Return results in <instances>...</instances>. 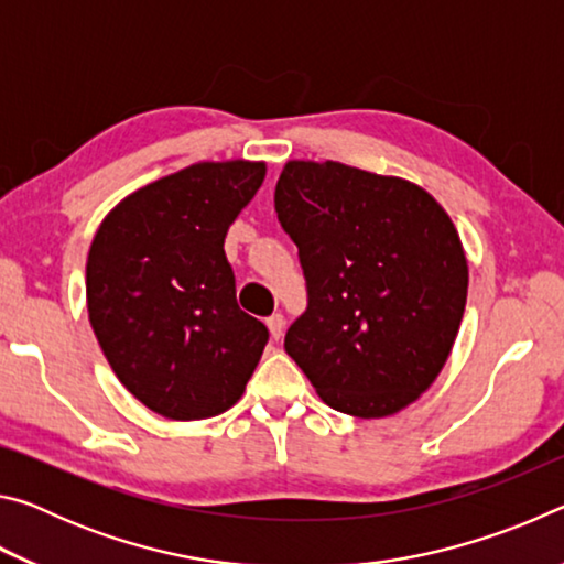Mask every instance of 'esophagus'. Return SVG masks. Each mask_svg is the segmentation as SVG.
Returning <instances> with one entry per match:
<instances>
[{
	"mask_svg": "<svg viewBox=\"0 0 564 564\" xmlns=\"http://www.w3.org/2000/svg\"><path fill=\"white\" fill-rule=\"evenodd\" d=\"M265 326H269V333H271V338H273V340H279V338L283 336L285 321H283V316H281V313H273V316H269V318H265Z\"/></svg>",
	"mask_w": 564,
	"mask_h": 564,
	"instance_id": "1",
	"label": "esophagus"
}]
</instances>
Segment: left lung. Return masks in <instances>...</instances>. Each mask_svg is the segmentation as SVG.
<instances>
[{
	"instance_id": "8db88e82",
	"label": "left lung",
	"mask_w": 564,
	"mask_h": 564,
	"mask_svg": "<svg viewBox=\"0 0 564 564\" xmlns=\"http://www.w3.org/2000/svg\"><path fill=\"white\" fill-rule=\"evenodd\" d=\"M273 202L308 289L285 352L340 413L386 417L415 403L465 313L451 216L417 184L338 161H289Z\"/></svg>"
}]
</instances>
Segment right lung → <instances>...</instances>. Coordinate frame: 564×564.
I'll return each mask as SVG.
<instances>
[{"mask_svg": "<svg viewBox=\"0 0 564 564\" xmlns=\"http://www.w3.org/2000/svg\"><path fill=\"white\" fill-rule=\"evenodd\" d=\"M263 161H202L111 208L87 259L89 323L121 386L169 420L231 408L269 343L236 303L224 238Z\"/></svg>", "mask_w": 564, "mask_h": 564, "instance_id": "right-lung-1", "label": "right lung"}]
</instances>
